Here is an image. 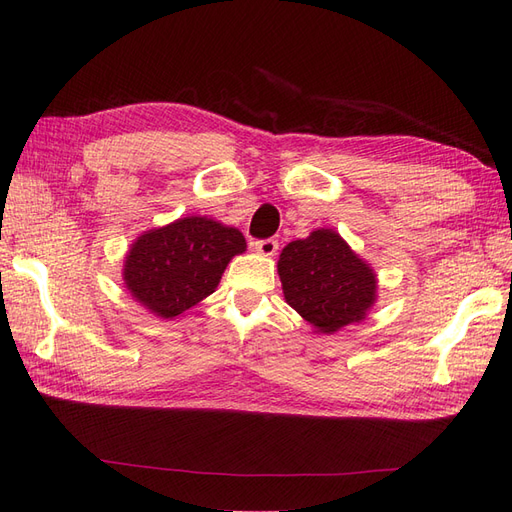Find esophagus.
I'll return each instance as SVG.
<instances>
[{
  "instance_id": "obj_1",
  "label": "esophagus",
  "mask_w": 512,
  "mask_h": 512,
  "mask_svg": "<svg viewBox=\"0 0 512 512\" xmlns=\"http://www.w3.org/2000/svg\"><path fill=\"white\" fill-rule=\"evenodd\" d=\"M252 247L262 256H273L277 252V247H280V243H277L275 239H258L252 243Z\"/></svg>"
}]
</instances>
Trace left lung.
<instances>
[{
    "mask_svg": "<svg viewBox=\"0 0 512 512\" xmlns=\"http://www.w3.org/2000/svg\"><path fill=\"white\" fill-rule=\"evenodd\" d=\"M277 271L288 305L320 333L363 320L376 299V275L329 228L288 243Z\"/></svg>",
    "mask_w": 512,
    "mask_h": 512,
    "instance_id": "obj_1",
    "label": "left lung"
}]
</instances>
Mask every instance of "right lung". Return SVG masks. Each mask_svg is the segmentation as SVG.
<instances>
[{"instance_id":"add662e5","label":"right lung","mask_w":512,"mask_h":512,"mask_svg":"<svg viewBox=\"0 0 512 512\" xmlns=\"http://www.w3.org/2000/svg\"><path fill=\"white\" fill-rule=\"evenodd\" d=\"M241 252L245 237L237 228L192 215L138 237L123 280L149 312L173 318L215 292L230 258Z\"/></svg>"}]
</instances>
